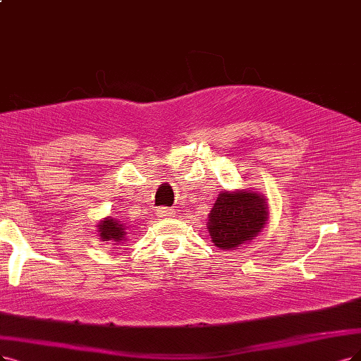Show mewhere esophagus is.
Listing matches in <instances>:
<instances>
[{"label": "esophagus", "mask_w": 361, "mask_h": 361, "mask_svg": "<svg viewBox=\"0 0 361 361\" xmlns=\"http://www.w3.org/2000/svg\"><path fill=\"white\" fill-rule=\"evenodd\" d=\"M172 214H173V212H172V209H169V208H160V209H159V217H162V219L171 217Z\"/></svg>", "instance_id": "esophagus-1"}]
</instances>
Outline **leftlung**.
I'll return each mask as SVG.
<instances>
[{
    "label": "left lung",
    "instance_id": "8db88e82",
    "mask_svg": "<svg viewBox=\"0 0 361 361\" xmlns=\"http://www.w3.org/2000/svg\"><path fill=\"white\" fill-rule=\"evenodd\" d=\"M269 219L266 197L255 189L223 190L208 214L207 229L220 250H236L263 231Z\"/></svg>",
    "mask_w": 361,
    "mask_h": 361
}]
</instances>
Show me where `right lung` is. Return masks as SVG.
I'll use <instances>...</instances> for the list:
<instances>
[{"mask_svg": "<svg viewBox=\"0 0 361 361\" xmlns=\"http://www.w3.org/2000/svg\"><path fill=\"white\" fill-rule=\"evenodd\" d=\"M97 228L102 241H111L113 245H123L128 241L125 224L111 216H106L105 219L99 220Z\"/></svg>", "mask_w": 361, "mask_h": 361, "instance_id": "add662e5", "label": "right lung"}]
</instances>
